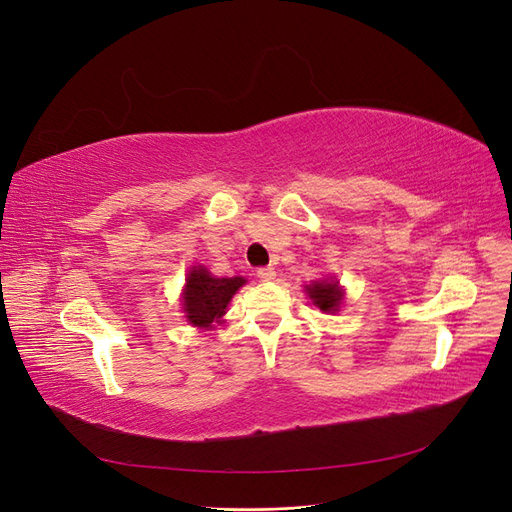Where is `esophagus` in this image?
Here are the masks:
<instances>
[{
	"mask_svg": "<svg viewBox=\"0 0 512 512\" xmlns=\"http://www.w3.org/2000/svg\"><path fill=\"white\" fill-rule=\"evenodd\" d=\"M275 269L273 267H260L258 271H256V277L260 282H273L275 280Z\"/></svg>",
	"mask_w": 512,
	"mask_h": 512,
	"instance_id": "esophagus-1",
	"label": "esophagus"
}]
</instances>
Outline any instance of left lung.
<instances>
[{
    "label": "left lung",
    "mask_w": 512,
    "mask_h": 512,
    "mask_svg": "<svg viewBox=\"0 0 512 512\" xmlns=\"http://www.w3.org/2000/svg\"><path fill=\"white\" fill-rule=\"evenodd\" d=\"M309 299L318 305L322 312H337L339 303H342V290H339L337 282H314L307 286Z\"/></svg>",
    "instance_id": "obj_1"
}]
</instances>
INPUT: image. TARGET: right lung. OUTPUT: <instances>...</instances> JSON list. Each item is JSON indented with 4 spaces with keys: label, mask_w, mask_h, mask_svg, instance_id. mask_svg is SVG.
I'll list each match as a JSON object with an SVG mask.
<instances>
[{
    "label": "right lung",
    "mask_w": 512,
    "mask_h": 512,
    "mask_svg": "<svg viewBox=\"0 0 512 512\" xmlns=\"http://www.w3.org/2000/svg\"><path fill=\"white\" fill-rule=\"evenodd\" d=\"M243 284V277H213L207 269L194 267L183 292V309L188 314L185 318L194 327H211Z\"/></svg>",
    "instance_id": "right-lung-1"
}]
</instances>
